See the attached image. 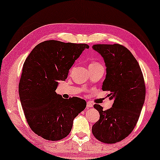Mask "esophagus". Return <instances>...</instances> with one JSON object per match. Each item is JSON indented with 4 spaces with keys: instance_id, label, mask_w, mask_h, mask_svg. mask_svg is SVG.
<instances>
[{
    "instance_id": "obj_1",
    "label": "esophagus",
    "mask_w": 160,
    "mask_h": 160,
    "mask_svg": "<svg viewBox=\"0 0 160 160\" xmlns=\"http://www.w3.org/2000/svg\"><path fill=\"white\" fill-rule=\"evenodd\" d=\"M93 106V104L91 102H89V101H88L87 102V108H91V107H92Z\"/></svg>"
}]
</instances>
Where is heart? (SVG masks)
Masks as SVG:
<instances>
[{
  "mask_svg": "<svg viewBox=\"0 0 160 160\" xmlns=\"http://www.w3.org/2000/svg\"><path fill=\"white\" fill-rule=\"evenodd\" d=\"M100 65V64L98 62H92L90 64V65ZM90 65H89V66H90Z\"/></svg>",
  "mask_w": 160,
  "mask_h": 160,
  "instance_id": "heart-1",
  "label": "heart"
}]
</instances>
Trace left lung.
<instances>
[{
	"label": "left lung",
	"instance_id": "left-lung-1",
	"mask_svg": "<svg viewBox=\"0 0 160 160\" xmlns=\"http://www.w3.org/2000/svg\"><path fill=\"white\" fill-rule=\"evenodd\" d=\"M92 49L103 58L106 76L102 89L110 92L113 106L106 111L94 106L100 119L92 128L98 140L115 143L130 134L139 119L146 96L143 73L138 62L126 47L120 44H96Z\"/></svg>",
	"mask_w": 160,
	"mask_h": 160
}]
</instances>
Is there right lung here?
Returning <instances> with one entry per match:
<instances>
[{
	"mask_svg": "<svg viewBox=\"0 0 160 160\" xmlns=\"http://www.w3.org/2000/svg\"><path fill=\"white\" fill-rule=\"evenodd\" d=\"M86 43L49 40L35 47L25 61L19 84L21 105L30 128L43 138L59 141L69 134L73 119L86 108L84 100L56 93Z\"/></svg>",
	"mask_w": 160,
	"mask_h": 160,
	"instance_id": "1",
	"label": "right lung"
}]
</instances>
